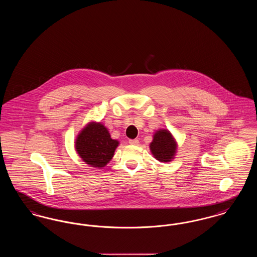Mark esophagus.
I'll return each instance as SVG.
<instances>
[{
	"mask_svg": "<svg viewBox=\"0 0 257 257\" xmlns=\"http://www.w3.org/2000/svg\"><path fill=\"white\" fill-rule=\"evenodd\" d=\"M139 140H137V139H135V140H129V144L130 145H132V146H138L139 145Z\"/></svg>",
	"mask_w": 257,
	"mask_h": 257,
	"instance_id": "1",
	"label": "esophagus"
}]
</instances>
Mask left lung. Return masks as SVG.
<instances>
[{
	"label": "left lung",
	"mask_w": 257,
	"mask_h": 257,
	"mask_svg": "<svg viewBox=\"0 0 257 257\" xmlns=\"http://www.w3.org/2000/svg\"><path fill=\"white\" fill-rule=\"evenodd\" d=\"M149 148L155 159L170 163L175 158L177 142L168 129H159L153 135Z\"/></svg>",
	"instance_id": "left-lung-1"
}]
</instances>
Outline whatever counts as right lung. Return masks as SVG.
Masks as SVG:
<instances>
[{
	"label": "right lung",
	"mask_w": 257,
	"mask_h": 257,
	"mask_svg": "<svg viewBox=\"0 0 257 257\" xmlns=\"http://www.w3.org/2000/svg\"><path fill=\"white\" fill-rule=\"evenodd\" d=\"M119 142L110 138L108 128L101 122L89 121L75 140V149L86 165L104 168L118 147Z\"/></svg>",
	"instance_id": "obj_1"
}]
</instances>
